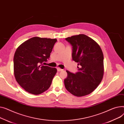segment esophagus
<instances>
[{"mask_svg": "<svg viewBox=\"0 0 124 124\" xmlns=\"http://www.w3.org/2000/svg\"><path fill=\"white\" fill-rule=\"evenodd\" d=\"M63 69H61V68H59V67H58V68H57V71H58V72L62 71H63Z\"/></svg>", "mask_w": 124, "mask_h": 124, "instance_id": "esophagus-1", "label": "esophagus"}]
</instances>
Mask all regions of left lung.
<instances>
[{
	"label": "left lung",
	"instance_id": "left-lung-1",
	"mask_svg": "<svg viewBox=\"0 0 124 124\" xmlns=\"http://www.w3.org/2000/svg\"><path fill=\"white\" fill-rule=\"evenodd\" d=\"M72 46V59L78 63L75 74L66 71V89L72 95L82 97L91 93L101 82L104 75V56L95 40L85 34L65 38Z\"/></svg>",
	"mask_w": 124,
	"mask_h": 124
}]
</instances>
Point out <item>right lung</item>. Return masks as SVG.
<instances>
[{
	"label": "right lung",
	"mask_w": 124,
	"mask_h": 124,
	"mask_svg": "<svg viewBox=\"0 0 124 124\" xmlns=\"http://www.w3.org/2000/svg\"><path fill=\"white\" fill-rule=\"evenodd\" d=\"M56 42V39L34 37L16 49L13 58L14 76L26 92L39 95L50 87L57 69L42 63L50 57Z\"/></svg>",
	"instance_id": "add662e5"
}]
</instances>
